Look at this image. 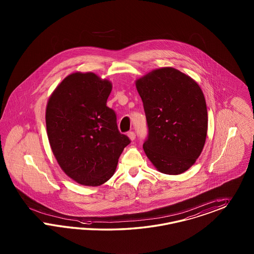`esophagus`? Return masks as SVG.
Listing matches in <instances>:
<instances>
[{"label":"esophagus","instance_id":"esophagus-1","mask_svg":"<svg viewBox=\"0 0 254 254\" xmlns=\"http://www.w3.org/2000/svg\"><path fill=\"white\" fill-rule=\"evenodd\" d=\"M127 136H128V138H129V140H135V137H136L135 133L133 131L128 132V133H127Z\"/></svg>","mask_w":254,"mask_h":254}]
</instances>
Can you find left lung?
<instances>
[{
	"mask_svg": "<svg viewBox=\"0 0 254 254\" xmlns=\"http://www.w3.org/2000/svg\"><path fill=\"white\" fill-rule=\"evenodd\" d=\"M148 126L145 155L158 172L180 175L201 155L207 135V109L199 84L174 67L136 79Z\"/></svg>",
	"mask_w": 254,
	"mask_h": 254,
	"instance_id": "1",
	"label": "left lung"
}]
</instances>
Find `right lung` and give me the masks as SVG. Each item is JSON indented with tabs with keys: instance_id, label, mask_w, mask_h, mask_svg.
<instances>
[{
	"instance_id": "obj_1",
	"label": "right lung",
	"mask_w": 254,
	"mask_h": 254,
	"mask_svg": "<svg viewBox=\"0 0 254 254\" xmlns=\"http://www.w3.org/2000/svg\"><path fill=\"white\" fill-rule=\"evenodd\" d=\"M112 89L109 79L93 72H75L62 80L48 100L46 127L53 155L64 173L83 186L107 182L130 142L106 105Z\"/></svg>"
}]
</instances>
